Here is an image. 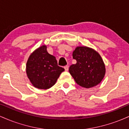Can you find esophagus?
I'll use <instances>...</instances> for the list:
<instances>
[{"instance_id": "esophagus-1", "label": "esophagus", "mask_w": 129, "mask_h": 129, "mask_svg": "<svg viewBox=\"0 0 129 129\" xmlns=\"http://www.w3.org/2000/svg\"><path fill=\"white\" fill-rule=\"evenodd\" d=\"M69 66H66L64 67V69L66 71V72H67L68 70H69Z\"/></svg>"}]
</instances>
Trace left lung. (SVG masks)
Wrapping results in <instances>:
<instances>
[{
	"mask_svg": "<svg viewBox=\"0 0 129 129\" xmlns=\"http://www.w3.org/2000/svg\"><path fill=\"white\" fill-rule=\"evenodd\" d=\"M76 64L72 65L69 72L80 86L89 88L101 82L106 74V67L100 54L87 47H77L73 52Z\"/></svg>",
	"mask_w": 129,
	"mask_h": 129,
	"instance_id": "8db88e82",
	"label": "left lung"
}]
</instances>
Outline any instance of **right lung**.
I'll return each instance as SVG.
<instances>
[{
	"instance_id": "obj_1",
	"label": "right lung",
	"mask_w": 129,
	"mask_h": 129,
	"mask_svg": "<svg viewBox=\"0 0 129 129\" xmlns=\"http://www.w3.org/2000/svg\"><path fill=\"white\" fill-rule=\"evenodd\" d=\"M64 70L57 66L56 57L47 52L46 45L39 47L31 54L26 66L28 78L33 85L39 89L51 88Z\"/></svg>"
}]
</instances>
